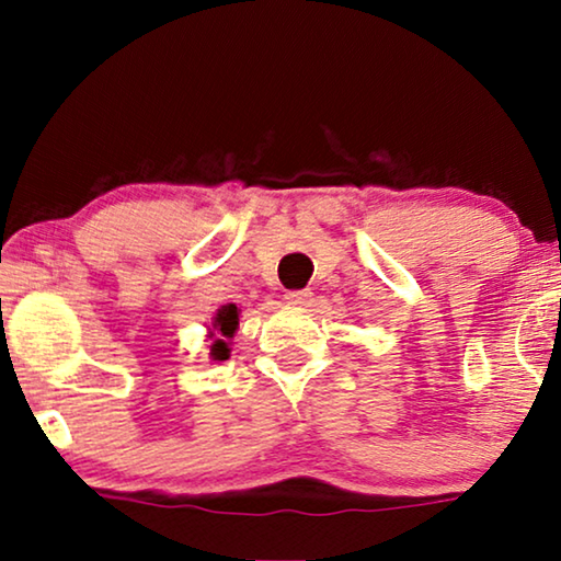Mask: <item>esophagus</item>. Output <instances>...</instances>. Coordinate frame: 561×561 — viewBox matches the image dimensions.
I'll return each mask as SVG.
<instances>
[{
	"label": "esophagus",
	"mask_w": 561,
	"mask_h": 561,
	"mask_svg": "<svg viewBox=\"0 0 561 561\" xmlns=\"http://www.w3.org/2000/svg\"><path fill=\"white\" fill-rule=\"evenodd\" d=\"M311 290L309 288H301V290H288L286 294V301L294 304V306H309L311 304Z\"/></svg>",
	"instance_id": "34e87169"
}]
</instances>
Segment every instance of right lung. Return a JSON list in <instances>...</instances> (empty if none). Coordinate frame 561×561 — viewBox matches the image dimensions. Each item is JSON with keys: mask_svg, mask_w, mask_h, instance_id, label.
Wrapping results in <instances>:
<instances>
[{"mask_svg": "<svg viewBox=\"0 0 561 561\" xmlns=\"http://www.w3.org/2000/svg\"><path fill=\"white\" fill-rule=\"evenodd\" d=\"M237 324H240V319H237V306L234 304L221 306V309L217 311V317H214V329H217L221 336H227V340L234 334ZM211 357L214 359H227L229 357V347H227L225 340H214Z\"/></svg>", "mask_w": 561, "mask_h": 561, "instance_id": "1", "label": "right lung"}]
</instances>
